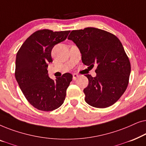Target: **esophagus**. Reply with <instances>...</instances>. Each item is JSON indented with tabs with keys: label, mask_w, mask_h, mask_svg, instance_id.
I'll return each mask as SVG.
<instances>
[{
	"label": "esophagus",
	"mask_w": 146,
	"mask_h": 146,
	"mask_svg": "<svg viewBox=\"0 0 146 146\" xmlns=\"http://www.w3.org/2000/svg\"><path fill=\"white\" fill-rule=\"evenodd\" d=\"M78 77H79V76L77 74H73V80H76Z\"/></svg>",
	"instance_id": "obj_1"
}]
</instances>
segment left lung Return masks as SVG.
<instances>
[{
  "label": "left lung",
  "mask_w": 146,
  "mask_h": 146,
  "mask_svg": "<svg viewBox=\"0 0 146 146\" xmlns=\"http://www.w3.org/2000/svg\"><path fill=\"white\" fill-rule=\"evenodd\" d=\"M68 39L78 48L85 65L97 66L96 77L86 75L89 81L84 89L86 102L98 108L113 105L126 90L131 72L121 42L108 32L92 27L72 31Z\"/></svg>",
  "instance_id": "obj_1"
}]
</instances>
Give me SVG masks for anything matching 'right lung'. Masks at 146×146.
Listing matches in <instances>:
<instances>
[{"label":"right lung","mask_w":146,"mask_h":146,"mask_svg":"<svg viewBox=\"0 0 146 146\" xmlns=\"http://www.w3.org/2000/svg\"><path fill=\"white\" fill-rule=\"evenodd\" d=\"M70 32L47 29L36 31L17 54L16 80L29 102L39 110H54L65 100L72 75L64 74L54 80L48 76L47 68L48 63L52 62L53 47L65 40Z\"/></svg>","instance_id":"right-lung-1"}]
</instances>
